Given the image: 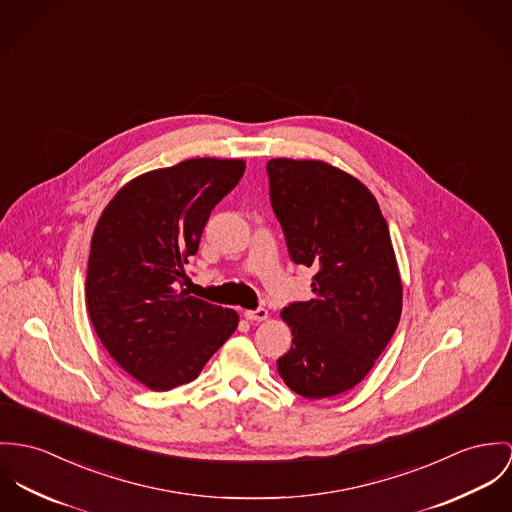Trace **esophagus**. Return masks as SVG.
<instances>
[{"mask_svg": "<svg viewBox=\"0 0 512 512\" xmlns=\"http://www.w3.org/2000/svg\"><path fill=\"white\" fill-rule=\"evenodd\" d=\"M270 315L266 309H256V311H244V319L250 323H262L266 321Z\"/></svg>", "mask_w": 512, "mask_h": 512, "instance_id": "esophagus-1", "label": "esophagus"}]
</instances>
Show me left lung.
Returning a JSON list of instances; mask_svg holds the SVG:
<instances>
[{
    "instance_id": "obj_1",
    "label": "left lung",
    "mask_w": 512,
    "mask_h": 512,
    "mask_svg": "<svg viewBox=\"0 0 512 512\" xmlns=\"http://www.w3.org/2000/svg\"><path fill=\"white\" fill-rule=\"evenodd\" d=\"M268 178L291 260L317 272L313 299L281 311L293 344L278 372L301 397H334L368 375L401 319L389 227L372 191L336 166L274 158Z\"/></svg>"
}]
</instances>
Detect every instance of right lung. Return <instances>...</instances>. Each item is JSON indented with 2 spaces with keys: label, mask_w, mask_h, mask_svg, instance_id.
I'll return each mask as SVG.
<instances>
[{
  "label": "right lung",
  "mask_w": 512,
  "mask_h": 512,
  "mask_svg": "<svg viewBox=\"0 0 512 512\" xmlns=\"http://www.w3.org/2000/svg\"><path fill=\"white\" fill-rule=\"evenodd\" d=\"M244 160L189 158L121 187L92 236L86 305L111 358L152 391L193 381L238 326L233 309L182 289L213 207Z\"/></svg>",
  "instance_id": "1"
}]
</instances>
